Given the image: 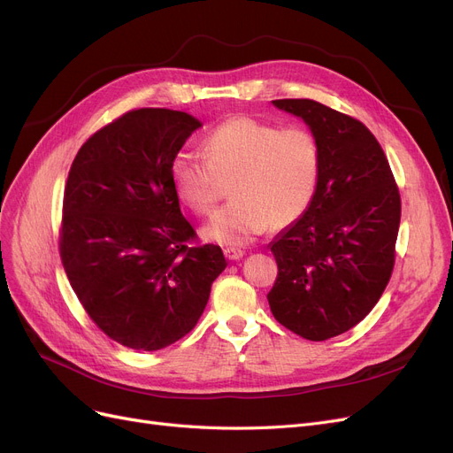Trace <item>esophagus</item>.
I'll return each mask as SVG.
<instances>
[{
    "instance_id": "esophagus-1",
    "label": "esophagus",
    "mask_w": 453,
    "mask_h": 453,
    "mask_svg": "<svg viewBox=\"0 0 453 453\" xmlns=\"http://www.w3.org/2000/svg\"><path fill=\"white\" fill-rule=\"evenodd\" d=\"M224 255H226L227 260H239V258L244 257V251L239 250V248H226Z\"/></svg>"
}]
</instances>
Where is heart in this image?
<instances>
[{
  "instance_id": "heart-1",
  "label": "heart",
  "mask_w": 453,
  "mask_h": 453,
  "mask_svg": "<svg viewBox=\"0 0 453 453\" xmlns=\"http://www.w3.org/2000/svg\"><path fill=\"white\" fill-rule=\"evenodd\" d=\"M178 200L195 214H211L231 181L233 202L214 214L203 236L241 246L270 229L297 222L311 207L321 176V145L306 127H279L234 115L205 139V157L180 150L171 161Z\"/></svg>"
}]
</instances>
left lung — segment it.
I'll use <instances>...</instances> for the list:
<instances>
[{
    "label": "left lung",
    "mask_w": 453,
    "mask_h": 453,
    "mask_svg": "<svg viewBox=\"0 0 453 453\" xmlns=\"http://www.w3.org/2000/svg\"><path fill=\"white\" fill-rule=\"evenodd\" d=\"M273 104L311 127L321 145L316 196L272 244L277 279L268 294L273 318L294 334L325 342L358 325L393 273L400 193L371 130L312 99Z\"/></svg>",
    "instance_id": "obj_1"
}]
</instances>
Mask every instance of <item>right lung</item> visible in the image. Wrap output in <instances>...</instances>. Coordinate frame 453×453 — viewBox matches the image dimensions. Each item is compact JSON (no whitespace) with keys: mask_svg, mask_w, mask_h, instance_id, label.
Returning <instances> with one entry per match:
<instances>
[{"mask_svg":"<svg viewBox=\"0 0 453 453\" xmlns=\"http://www.w3.org/2000/svg\"><path fill=\"white\" fill-rule=\"evenodd\" d=\"M202 123L185 111L139 108L95 132L64 188L60 258L71 288L104 334L159 350L193 330L224 268L181 214L171 161Z\"/></svg>","mask_w":453,"mask_h":453,"instance_id":"1","label":"right lung"}]
</instances>
